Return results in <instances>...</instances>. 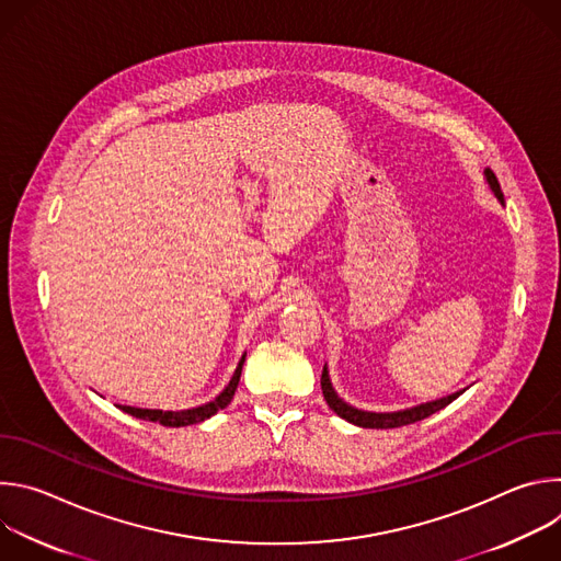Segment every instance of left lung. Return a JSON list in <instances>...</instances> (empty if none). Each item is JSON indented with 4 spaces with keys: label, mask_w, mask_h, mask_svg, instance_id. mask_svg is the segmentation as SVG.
<instances>
[{
    "label": "left lung",
    "mask_w": 561,
    "mask_h": 561,
    "mask_svg": "<svg viewBox=\"0 0 561 561\" xmlns=\"http://www.w3.org/2000/svg\"><path fill=\"white\" fill-rule=\"evenodd\" d=\"M484 180L489 184V188L493 191V195L497 197V202L504 206V193L500 188V182L495 178V173L491 169H484ZM466 388L453 392V394H446V397H439V399H433V402H426V404H417L413 409H404V411H390V413H373V411H362V409H355L351 404H346L344 399L335 392L333 388V381H331V375H329V366L324 364V370H322V392H324V399L327 404L333 409V413H337L342 420H346L348 424H355L359 428H397V426H407V424H413V422H420L424 417H431L433 413L442 411L444 407H448L453 399H457Z\"/></svg>",
    "instance_id": "8db88e82"
}]
</instances>
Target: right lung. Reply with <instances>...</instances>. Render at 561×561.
I'll return each mask as SVG.
<instances>
[{
	"label": "right lung",
	"instance_id": "right-lung-1",
	"mask_svg": "<svg viewBox=\"0 0 561 561\" xmlns=\"http://www.w3.org/2000/svg\"><path fill=\"white\" fill-rule=\"evenodd\" d=\"M244 359L247 355H242V359H239L228 386L213 399V402H206L202 407H195V409H186V411H159V409H137V407H122L119 409L133 417H139V420H146V422H157L162 426H171V428H178V426H191V424H199L208 417H213L217 411L226 409L230 404V399L237 390V383H239V377H242V366H244Z\"/></svg>",
	"mask_w": 561,
	"mask_h": 561
}]
</instances>
